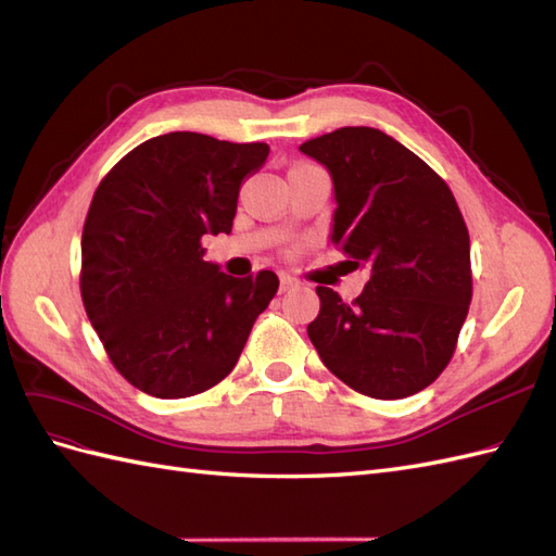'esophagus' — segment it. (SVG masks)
I'll list each match as a JSON object with an SVG mask.
<instances>
[{
	"instance_id": "esophagus-1",
	"label": "esophagus",
	"mask_w": 556,
	"mask_h": 556,
	"mask_svg": "<svg viewBox=\"0 0 556 556\" xmlns=\"http://www.w3.org/2000/svg\"><path fill=\"white\" fill-rule=\"evenodd\" d=\"M299 288V280L292 276H280V292H294Z\"/></svg>"
}]
</instances>
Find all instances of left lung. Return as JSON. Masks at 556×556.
Here are the masks:
<instances>
[{"instance_id":"1","label":"left lung","mask_w":556,"mask_h":556,"mask_svg":"<svg viewBox=\"0 0 556 556\" xmlns=\"http://www.w3.org/2000/svg\"><path fill=\"white\" fill-rule=\"evenodd\" d=\"M299 150L331 176V243L371 271L352 304L319 285L311 343L366 396L422 392L447 366L473 294L457 201L427 162L374 127H341Z\"/></svg>"}]
</instances>
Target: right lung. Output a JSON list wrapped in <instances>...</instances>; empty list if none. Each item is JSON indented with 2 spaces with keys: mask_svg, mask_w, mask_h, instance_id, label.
Masks as SVG:
<instances>
[{
  "mask_svg": "<svg viewBox=\"0 0 556 556\" xmlns=\"http://www.w3.org/2000/svg\"><path fill=\"white\" fill-rule=\"evenodd\" d=\"M266 143L172 131L127 153L99 182L80 239V296L109 357L137 390L185 399L237 366L274 271L231 278L201 237L229 233L239 190Z\"/></svg>",
  "mask_w": 556,
  "mask_h": 556,
  "instance_id": "add662e5",
  "label": "right lung"
}]
</instances>
